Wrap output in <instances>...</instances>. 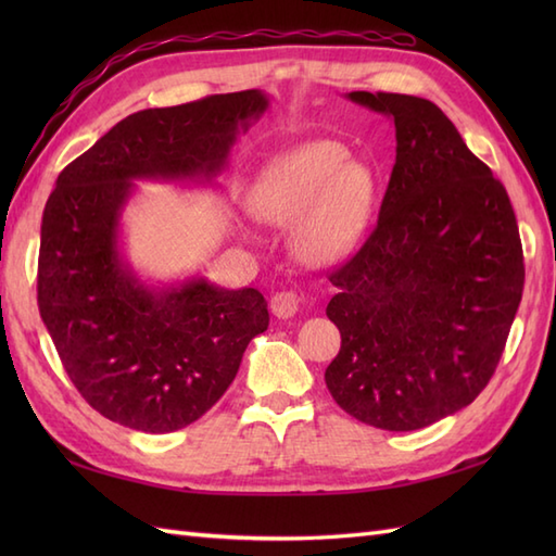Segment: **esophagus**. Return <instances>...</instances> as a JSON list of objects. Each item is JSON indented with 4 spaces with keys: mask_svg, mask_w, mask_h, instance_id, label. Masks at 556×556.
Masks as SVG:
<instances>
[{
    "mask_svg": "<svg viewBox=\"0 0 556 556\" xmlns=\"http://www.w3.org/2000/svg\"><path fill=\"white\" fill-rule=\"evenodd\" d=\"M299 303H301V296L296 291H277L275 296H271V315L279 317V320H287V317H293L299 311Z\"/></svg>",
    "mask_w": 556,
    "mask_h": 556,
    "instance_id": "34e87169",
    "label": "esophagus"
}]
</instances>
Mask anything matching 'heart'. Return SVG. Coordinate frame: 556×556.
<instances>
[{
    "label": "heart",
    "mask_w": 556,
    "mask_h": 556,
    "mask_svg": "<svg viewBox=\"0 0 556 556\" xmlns=\"http://www.w3.org/2000/svg\"><path fill=\"white\" fill-rule=\"evenodd\" d=\"M377 179L368 164L351 160L337 140H308L260 174L253 203L277 227L293 229L296 253L311 265L349 255L372 217Z\"/></svg>",
    "instance_id": "1"
}]
</instances>
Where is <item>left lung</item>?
<instances>
[{"label": "left lung", "instance_id": "obj_1", "mask_svg": "<svg viewBox=\"0 0 556 556\" xmlns=\"http://www.w3.org/2000/svg\"><path fill=\"white\" fill-rule=\"evenodd\" d=\"M346 98L394 119L396 162L372 233L329 275L341 349L325 382L356 420L420 430L494 375L523 293L521 236L506 188L434 102Z\"/></svg>", "mask_w": 556, "mask_h": 556}]
</instances>
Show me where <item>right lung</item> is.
I'll return each instance as SVG.
<instances>
[{
	"mask_svg": "<svg viewBox=\"0 0 556 556\" xmlns=\"http://www.w3.org/2000/svg\"><path fill=\"white\" fill-rule=\"evenodd\" d=\"M267 104L263 90H241L136 112L64 167L47 198L40 317L80 396L124 428L162 434L195 422L269 325L257 289L205 277L150 287L122 251L134 181L212 184Z\"/></svg>",
	"mask_w": 556,
	"mask_h": 556,
	"instance_id": "obj_1",
	"label": "right lung"
}]
</instances>
